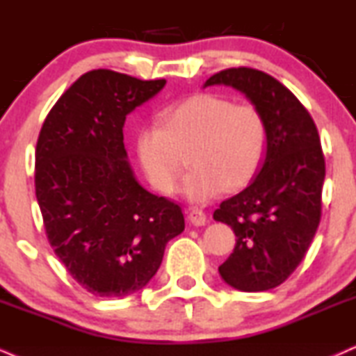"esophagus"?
Segmentation results:
<instances>
[{
	"instance_id": "34e87169",
	"label": "esophagus",
	"mask_w": 356,
	"mask_h": 356,
	"mask_svg": "<svg viewBox=\"0 0 356 356\" xmlns=\"http://www.w3.org/2000/svg\"><path fill=\"white\" fill-rule=\"evenodd\" d=\"M189 220L192 225L202 227L207 224V216H205V212L200 211V209H192L189 212Z\"/></svg>"
}]
</instances>
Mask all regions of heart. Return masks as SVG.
<instances>
[{"label":"heart","mask_w":356,"mask_h":356,"mask_svg":"<svg viewBox=\"0 0 356 356\" xmlns=\"http://www.w3.org/2000/svg\"><path fill=\"white\" fill-rule=\"evenodd\" d=\"M161 122L140 127L136 154L145 177L164 194L179 189L182 154L191 152L194 167L184 194L195 204L216 199L227 187L245 186L264 161L267 127L250 104H234L217 94H195L167 108Z\"/></svg>","instance_id":"obj_1"}]
</instances>
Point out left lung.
<instances>
[{
	"label": "left lung",
	"mask_w": 356,
	"mask_h": 356,
	"mask_svg": "<svg viewBox=\"0 0 356 356\" xmlns=\"http://www.w3.org/2000/svg\"><path fill=\"white\" fill-rule=\"evenodd\" d=\"M207 86L245 94L267 127L257 177L213 212L237 237L219 273L242 292L275 289L303 260L322 217L325 157L318 131L302 102L267 72L230 67L211 76Z\"/></svg>",
	"instance_id": "8db88e82"
}]
</instances>
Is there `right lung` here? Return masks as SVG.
I'll list each match as a JSON object with an SVG mask.
<instances>
[{
	"mask_svg": "<svg viewBox=\"0 0 356 356\" xmlns=\"http://www.w3.org/2000/svg\"><path fill=\"white\" fill-rule=\"evenodd\" d=\"M165 79L111 70L86 72L46 115L34 187L54 254L96 297H126L149 284L167 242L184 230L182 209L136 181L124 149L126 115Z\"/></svg>",
	"mask_w": 356,
	"mask_h": 356,
	"instance_id": "right-lung-1",
	"label": "right lung"
}]
</instances>
